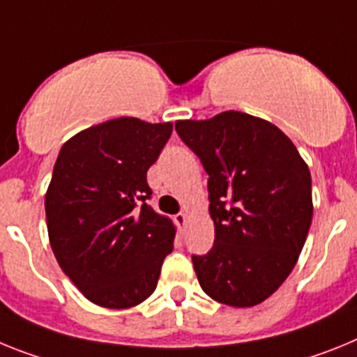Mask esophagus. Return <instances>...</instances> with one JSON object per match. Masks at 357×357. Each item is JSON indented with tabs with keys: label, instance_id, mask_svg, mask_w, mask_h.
Wrapping results in <instances>:
<instances>
[{
	"label": "esophagus",
	"instance_id": "obj_1",
	"mask_svg": "<svg viewBox=\"0 0 357 357\" xmlns=\"http://www.w3.org/2000/svg\"><path fill=\"white\" fill-rule=\"evenodd\" d=\"M174 221H176V225H178V228L179 230H185V226H187V222H188V213L187 212H179V213H176L174 215Z\"/></svg>",
	"mask_w": 357,
	"mask_h": 357
}]
</instances>
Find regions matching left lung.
Wrapping results in <instances>:
<instances>
[{"instance_id": "1", "label": "left lung", "mask_w": 357, "mask_h": 357, "mask_svg": "<svg viewBox=\"0 0 357 357\" xmlns=\"http://www.w3.org/2000/svg\"><path fill=\"white\" fill-rule=\"evenodd\" d=\"M176 131L208 174L215 241L192 255L203 291L253 307L293 271L312 221L311 172L277 126L241 111L178 120Z\"/></svg>"}]
</instances>
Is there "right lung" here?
<instances>
[{
	"mask_svg": "<svg viewBox=\"0 0 357 357\" xmlns=\"http://www.w3.org/2000/svg\"><path fill=\"white\" fill-rule=\"evenodd\" d=\"M172 123L132 116L77 132L61 147L45 210L59 266L89 302L135 307L154 293L176 228L147 204V170Z\"/></svg>",
	"mask_w": 357,
	"mask_h": 357,
	"instance_id": "right-lung-1",
	"label": "right lung"
}]
</instances>
